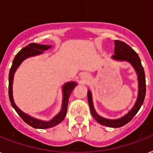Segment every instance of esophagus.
<instances>
[{"label":"esophagus","instance_id":"34e87169","mask_svg":"<svg viewBox=\"0 0 153 153\" xmlns=\"http://www.w3.org/2000/svg\"><path fill=\"white\" fill-rule=\"evenodd\" d=\"M83 77H84V76H83Z\"/></svg>","mask_w":153,"mask_h":153}]
</instances>
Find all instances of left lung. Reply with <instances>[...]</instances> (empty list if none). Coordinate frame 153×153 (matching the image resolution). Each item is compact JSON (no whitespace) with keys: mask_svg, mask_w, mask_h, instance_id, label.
I'll use <instances>...</instances> for the list:
<instances>
[{"mask_svg":"<svg viewBox=\"0 0 153 153\" xmlns=\"http://www.w3.org/2000/svg\"><path fill=\"white\" fill-rule=\"evenodd\" d=\"M115 54L111 56L113 59L119 60V61H127L129 62L133 68L135 69V71L137 74V80H138V95L135 105L132 108V109L127 114L118 120H108L105 119L98 115L94 109L93 100H92V94L90 90H88L87 97L89 102V109L93 117L95 119L97 123L103 125V126H108L117 128L126 125L128 123L134 115L141 108V105L143 104L145 100V93H146V84H145V75L144 68L141 65V59L139 58L137 53L133 49L130 45L126 44L125 42H121L119 40H115Z\"/></svg>","mask_w":153,"mask_h":153,"instance_id":"obj_1","label":"left lung"}]
</instances>
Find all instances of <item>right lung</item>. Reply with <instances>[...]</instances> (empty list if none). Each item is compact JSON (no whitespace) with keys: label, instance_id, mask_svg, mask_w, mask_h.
Returning a JSON list of instances; mask_svg holds the SVG:
<instances>
[{"label":"right lung","instance_id":"obj_1","mask_svg":"<svg viewBox=\"0 0 153 153\" xmlns=\"http://www.w3.org/2000/svg\"><path fill=\"white\" fill-rule=\"evenodd\" d=\"M51 45H39L36 44V43H30L28 45L22 48L16 56H15L13 62H12V65L9 71V76H8V81H9V84H8V96H9L10 102L12 104V106L14 108V109L18 113L19 115L22 118V120L30 125V126L33 128L37 129H47L56 126L57 124L60 123L67 114V110H68V99L70 97L71 92L77 85V83L75 82H69L65 83L63 86V103H62V108L61 111H59L55 117L49 121H42L40 120H37L35 118H33L27 115L23 111H22L18 107L16 106V104L13 100V96H12V83H13V77L14 74L16 72V69L19 68V66L20 65L21 63L26 59L28 57L40 55L43 53V51L48 50V48H50Z\"/></svg>","mask_w":153,"mask_h":153}]
</instances>
